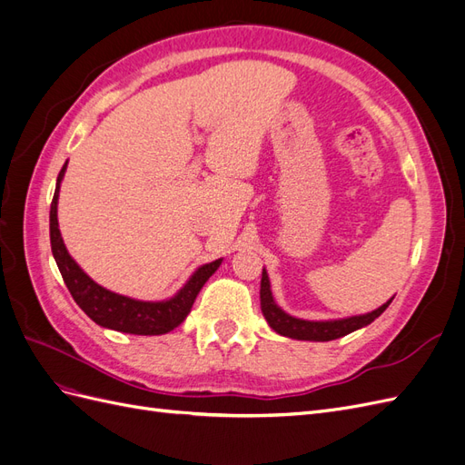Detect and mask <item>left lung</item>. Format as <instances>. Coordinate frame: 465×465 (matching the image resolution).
<instances>
[{
    "label": "left lung",
    "instance_id": "8db88e82",
    "mask_svg": "<svg viewBox=\"0 0 465 465\" xmlns=\"http://www.w3.org/2000/svg\"><path fill=\"white\" fill-rule=\"evenodd\" d=\"M393 297L384 302L382 306H378L376 311L367 312V314H359V316H349V318H340V320H302V318H294L287 314L283 308H281L273 294H272V285H270V277H267V272L263 267L262 272V287H260V304H262V312L270 323V328L277 331L279 335L291 337V340H301V341H331L337 340V337H343L351 331L361 330L364 326H369L371 322H374L380 314H382Z\"/></svg>",
    "mask_w": 465,
    "mask_h": 465
}]
</instances>
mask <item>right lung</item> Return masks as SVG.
Returning <instances> with one entry per match:
<instances>
[{"label": "right lung", "instance_id": "right-lung-1", "mask_svg": "<svg viewBox=\"0 0 465 465\" xmlns=\"http://www.w3.org/2000/svg\"><path fill=\"white\" fill-rule=\"evenodd\" d=\"M65 168L67 163L58 174L54 200L50 205V244L54 260L58 263L64 283L67 285L69 292H72L74 301L94 323L108 330L134 335H163L178 328L190 314L192 304L195 297H198L202 287L205 285V281L219 270L223 258L198 267L186 281V285L182 287L174 297L157 302L124 297V294L112 292L94 283V281L77 265V262L69 256L62 232L58 229V198Z\"/></svg>", "mask_w": 465, "mask_h": 465}]
</instances>
